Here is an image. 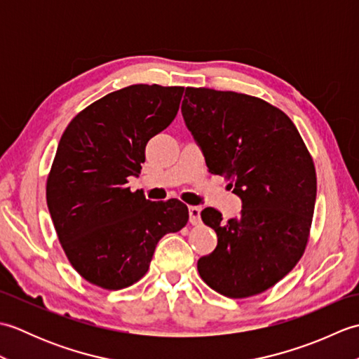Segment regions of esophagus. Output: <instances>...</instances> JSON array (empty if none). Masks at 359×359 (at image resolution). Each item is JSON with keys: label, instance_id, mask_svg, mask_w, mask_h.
I'll list each match as a JSON object with an SVG mask.
<instances>
[{"label": "esophagus", "instance_id": "esophagus-1", "mask_svg": "<svg viewBox=\"0 0 359 359\" xmlns=\"http://www.w3.org/2000/svg\"><path fill=\"white\" fill-rule=\"evenodd\" d=\"M189 222L193 225H199L201 222V208L199 207H189Z\"/></svg>", "mask_w": 359, "mask_h": 359}]
</instances>
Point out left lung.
I'll use <instances>...</instances> for the list:
<instances>
[{
    "label": "left lung",
    "instance_id": "8db88e82",
    "mask_svg": "<svg viewBox=\"0 0 359 359\" xmlns=\"http://www.w3.org/2000/svg\"><path fill=\"white\" fill-rule=\"evenodd\" d=\"M182 116L210 172L242 199L238 217L205 208L217 247L197 262L215 292L243 299L287 276L306 251L316 202V171L293 121L253 95L187 88Z\"/></svg>",
    "mask_w": 359,
    "mask_h": 359
}]
</instances>
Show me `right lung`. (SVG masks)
<instances>
[{
  "instance_id": "obj_1",
  "label": "right lung",
  "mask_w": 359,
  "mask_h": 359,
  "mask_svg": "<svg viewBox=\"0 0 359 359\" xmlns=\"http://www.w3.org/2000/svg\"><path fill=\"white\" fill-rule=\"evenodd\" d=\"M182 95V86L114 90L79 112L60 139L46 201L67 261L90 284H135L158 241L188 222L185 203L151 202L126 187L142 171L149 139L177 116Z\"/></svg>"
}]
</instances>
